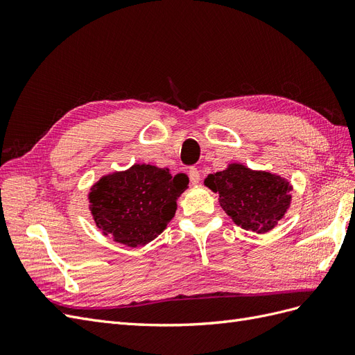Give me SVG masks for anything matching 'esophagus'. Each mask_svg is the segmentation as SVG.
<instances>
[{"mask_svg":"<svg viewBox=\"0 0 355 355\" xmlns=\"http://www.w3.org/2000/svg\"><path fill=\"white\" fill-rule=\"evenodd\" d=\"M189 180H191V184L192 185H197L198 182H200V171L196 168V167H191L189 168Z\"/></svg>","mask_w":355,"mask_h":355,"instance_id":"obj_1","label":"esophagus"}]
</instances>
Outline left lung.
<instances>
[{
  "label": "left lung",
  "mask_w": 355,
  "mask_h": 355,
  "mask_svg": "<svg viewBox=\"0 0 355 355\" xmlns=\"http://www.w3.org/2000/svg\"><path fill=\"white\" fill-rule=\"evenodd\" d=\"M204 185L219 196L220 207L235 225L256 234L272 231L292 202L293 187L287 179L241 163L209 175Z\"/></svg>",
  "instance_id": "obj_1"
}]
</instances>
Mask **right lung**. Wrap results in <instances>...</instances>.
<instances>
[{
  "mask_svg": "<svg viewBox=\"0 0 355 355\" xmlns=\"http://www.w3.org/2000/svg\"><path fill=\"white\" fill-rule=\"evenodd\" d=\"M188 184L185 173L173 176L167 167L135 163L94 182L87 196L89 209L106 237L127 247H141L167 228Z\"/></svg>",
  "mask_w": 355,
  "mask_h": 355,
  "instance_id": "1",
  "label": "right lung"
}]
</instances>
